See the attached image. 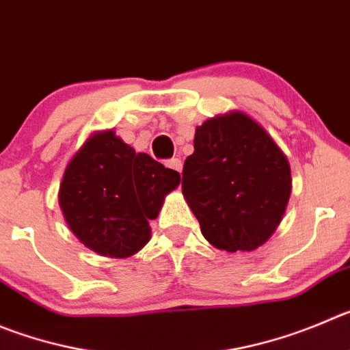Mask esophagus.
<instances>
[{
	"mask_svg": "<svg viewBox=\"0 0 350 350\" xmlns=\"http://www.w3.org/2000/svg\"><path fill=\"white\" fill-rule=\"evenodd\" d=\"M165 165H167L169 169H172V171H176V172H181V169H183V162L179 159H171Z\"/></svg>",
	"mask_w": 350,
	"mask_h": 350,
	"instance_id": "obj_1",
	"label": "esophagus"
}]
</instances>
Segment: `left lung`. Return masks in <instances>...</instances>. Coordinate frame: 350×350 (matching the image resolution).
<instances>
[{"mask_svg": "<svg viewBox=\"0 0 350 350\" xmlns=\"http://www.w3.org/2000/svg\"><path fill=\"white\" fill-rule=\"evenodd\" d=\"M193 146L183 167V195L205 240L230 254L259 249L282 223L292 193L283 150L240 110L205 120Z\"/></svg>", "mask_w": 350, "mask_h": 350, "instance_id": "obj_1", "label": "left lung"}]
</instances>
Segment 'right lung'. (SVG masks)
Instances as JSON below:
<instances>
[{
    "label": "right lung",
    "instance_id": "obj_1",
    "mask_svg": "<svg viewBox=\"0 0 350 350\" xmlns=\"http://www.w3.org/2000/svg\"><path fill=\"white\" fill-rule=\"evenodd\" d=\"M181 181L179 172L136 153L113 129L96 131L65 167L58 204L77 240L110 259H126L152 237L150 219L165 195Z\"/></svg>",
    "mask_w": 350,
    "mask_h": 350
}]
</instances>
